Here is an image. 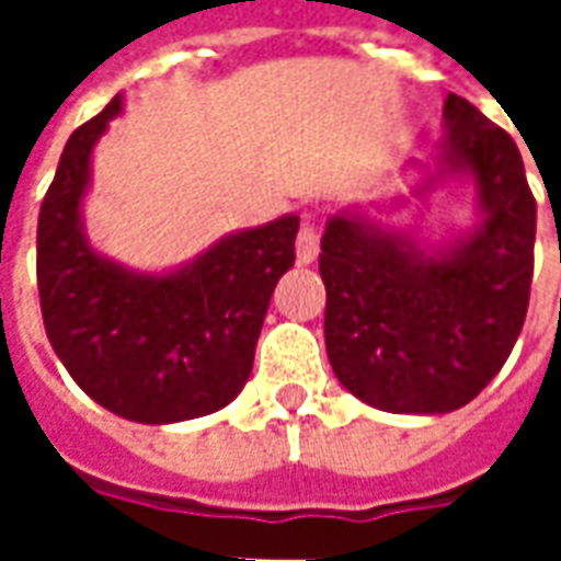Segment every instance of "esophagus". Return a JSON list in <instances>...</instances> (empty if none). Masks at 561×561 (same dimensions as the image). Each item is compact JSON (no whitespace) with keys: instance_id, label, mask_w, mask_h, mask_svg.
<instances>
[{"instance_id":"34e87169","label":"esophagus","mask_w":561,"mask_h":561,"mask_svg":"<svg viewBox=\"0 0 561 561\" xmlns=\"http://www.w3.org/2000/svg\"><path fill=\"white\" fill-rule=\"evenodd\" d=\"M321 252V228L316 221H304L300 233H297V261L300 264H312Z\"/></svg>"}]
</instances>
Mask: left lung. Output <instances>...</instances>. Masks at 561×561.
<instances>
[{
    "label": "left lung",
    "mask_w": 561,
    "mask_h": 561,
    "mask_svg": "<svg viewBox=\"0 0 561 561\" xmlns=\"http://www.w3.org/2000/svg\"><path fill=\"white\" fill-rule=\"evenodd\" d=\"M445 138L402 164L412 199L447 182L472 185V225L421 244L396 219L411 201L345 207L321 237L324 342L342 388L393 414H447L505 366L529 309L535 197L507 131L459 95Z\"/></svg>",
    "instance_id": "obj_1"
}]
</instances>
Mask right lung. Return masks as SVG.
<instances>
[{
  "mask_svg": "<svg viewBox=\"0 0 561 561\" xmlns=\"http://www.w3.org/2000/svg\"><path fill=\"white\" fill-rule=\"evenodd\" d=\"M119 114L123 92L62 149L38 213V294L47 340L80 390L126 421L164 426L219 412L243 390L300 216L225 233L161 273L102 255L83 201L95 144Z\"/></svg>",
  "mask_w": 561,
  "mask_h": 561,
  "instance_id": "obj_1",
  "label": "right lung"
}]
</instances>
